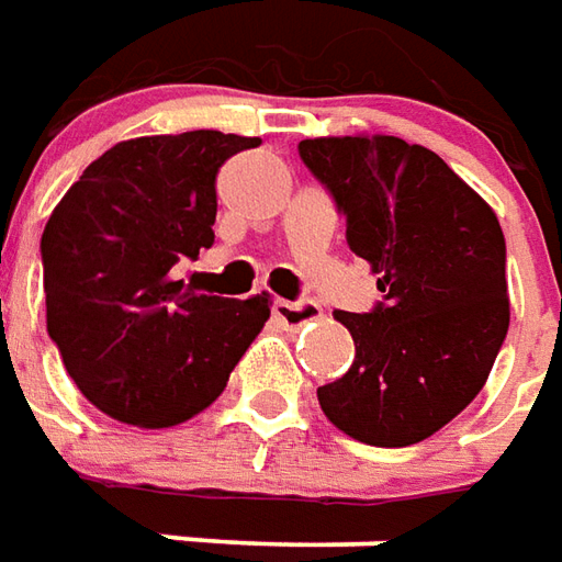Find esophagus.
I'll return each mask as SVG.
<instances>
[{"instance_id": "obj_1", "label": "esophagus", "mask_w": 562, "mask_h": 562, "mask_svg": "<svg viewBox=\"0 0 562 562\" xmlns=\"http://www.w3.org/2000/svg\"><path fill=\"white\" fill-rule=\"evenodd\" d=\"M319 304L316 301H273V316L285 325V328H301L307 322L319 319Z\"/></svg>"}]
</instances>
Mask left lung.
Wrapping results in <instances>:
<instances>
[{
	"label": "left lung",
	"instance_id": "obj_1",
	"mask_svg": "<svg viewBox=\"0 0 562 562\" xmlns=\"http://www.w3.org/2000/svg\"><path fill=\"white\" fill-rule=\"evenodd\" d=\"M297 151L383 292L371 313H335L356 359L316 390L322 411L362 445L426 441L484 390L508 335L499 218L435 151L398 136H319Z\"/></svg>",
	"mask_w": 562,
	"mask_h": 562
}]
</instances>
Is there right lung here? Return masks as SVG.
<instances>
[{
  "label": "right lung",
  "instance_id": "right-lung-1",
  "mask_svg": "<svg viewBox=\"0 0 562 562\" xmlns=\"http://www.w3.org/2000/svg\"><path fill=\"white\" fill-rule=\"evenodd\" d=\"M258 136L191 131L112 145L42 234L48 335L81 395L143 429L179 426L225 392L270 316L176 280L215 240V176Z\"/></svg>",
  "mask_w": 562,
  "mask_h": 562
}]
</instances>
